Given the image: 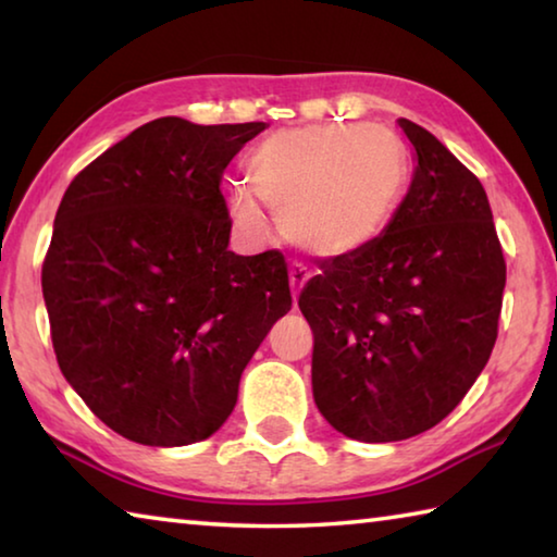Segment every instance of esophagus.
Returning <instances> with one entry per match:
<instances>
[{"instance_id": "esophagus-1", "label": "esophagus", "mask_w": 557, "mask_h": 557, "mask_svg": "<svg viewBox=\"0 0 557 557\" xmlns=\"http://www.w3.org/2000/svg\"><path fill=\"white\" fill-rule=\"evenodd\" d=\"M307 280H309V270L305 268V265H292L289 268V287H292V297H299V292H301V287L307 285Z\"/></svg>"}]
</instances>
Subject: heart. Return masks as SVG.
Here are the masks:
<instances>
[{"label": "heart", "mask_w": 557, "mask_h": 557, "mask_svg": "<svg viewBox=\"0 0 557 557\" xmlns=\"http://www.w3.org/2000/svg\"><path fill=\"white\" fill-rule=\"evenodd\" d=\"M248 184H233V223L262 238L277 213L289 243L319 258L361 250L388 225L408 182V157L395 132L381 125H307L280 129L248 159Z\"/></svg>", "instance_id": "b5f03b06"}]
</instances>
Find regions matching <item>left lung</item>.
<instances>
[{"label": "left lung", "instance_id": "obj_1", "mask_svg": "<svg viewBox=\"0 0 557 557\" xmlns=\"http://www.w3.org/2000/svg\"><path fill=\"white\" fill-rule=\"evenodd\" d=\"M385 233L319 265L299 295L312 326V388L334 430L395 442L435 428L492 356L506 260L479 178L425 127Z\"/></svg>", "mask_w": 557, "mask_h": 557}]
</instances>
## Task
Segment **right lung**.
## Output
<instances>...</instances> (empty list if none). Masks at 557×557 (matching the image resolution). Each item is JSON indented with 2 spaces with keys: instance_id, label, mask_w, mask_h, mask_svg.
Returning <instances> with one entry per match:
<instances>
[{
  "instance_id": "1",
  "label": "right lung",
  "mask_w": 557,
  "mask_h": 557,
  "mask_svg": "<svg viewBox=\"0 0 557 557\" xmlns=\"http://www.w3.org/2000/svg\"><path fill=\"white\" fill-rule=\"evenodd\" d=\"M265 122L159 117L78 172L41 268L55 361L110 430L149 447L211 437L292 307L280 250L235 256L221 178Z\"/></svg>"
}]
</instances>
